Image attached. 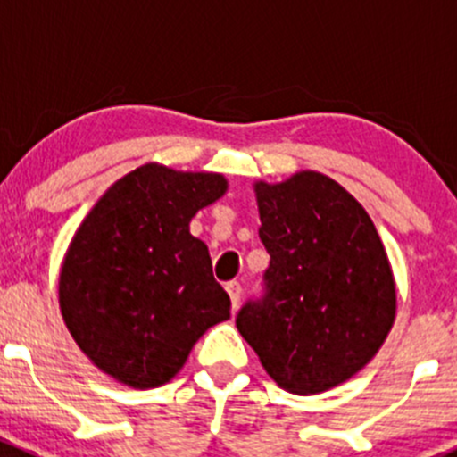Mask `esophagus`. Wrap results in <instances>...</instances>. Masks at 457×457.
Returning <instances> with one entry per match:
<instances>
[{"label": "esophagus", "instance_id": "obj_1", "mask_svg": "<svg viewBox=\"0 0 457 457\" xmlns=\"http://www.w3.org/2000/svg\"><path fill=\"white\" fill-rule=\"evenodd\" d=\"M225 289H228L229 298H232V310H237L238 303H241V296H243V285L238 283V280H229V283L225 285Z\"/></svg>", "mask_w": 457, "mask_h": 457}]
</instances>
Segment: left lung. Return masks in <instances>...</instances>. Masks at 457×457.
Here are the masks:
<instances>
[{"instance_id":"1","label":"left lung","mask_w":457,"mask_h":457,"mask_svg":"<svg viewBox=\"0 0 457 457\" xmlns=\"http://www.w3.org/2000/svg\"><path fill=\"white\" fill-rule=\"evenodd\" d=\"M270 267L237 327L271 380L310 395L349 380L395 318V283L376 225L340 183L303 170L254 183Z\"/></svg>"}]
</instances>
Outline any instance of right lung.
<instances>
[{
  "instance_id": "1",
  "label": "right lung",
  "mask_w": 457,
  "mask_h": 457,
  "mask_svg": "<svg viewBox=\"0 0 457 457\" xmlns=\"http://www.w3.org/2000/svg\"><path fill=\"white\" fill-rule=\"evenodd\" d=\"M225 192L223 174L145 163L110 186L72 237L59 307L81 352L114 380L165 385L229 318L207 245L190 234L192 216Z\"/></svg>"
}]
</instances>
